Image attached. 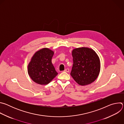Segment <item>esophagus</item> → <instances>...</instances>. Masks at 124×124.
Wrapping results in <instances>:
<instances>
[{"label":"esophagus","mask_w":124,"mask_h":124,"mask_svg":"<svg viewBox=\"0 0 124 124\" xmlns=\"http://www.w3.org/2000/svg\"><path fill=\"white\" fill-rule=\"evenodd\" d=\"M69 71H70V70H69V69H65V70H64V72H67V73H69Z\"/></svg>","instance_id":"1"}]
</instances>
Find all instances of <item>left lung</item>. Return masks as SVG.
I'll use <instances>...</instances> for the list:
<instances>
[{"label":"left lung","mask_w":124,"mask_h":124,"mask_svg":"<svg viewBox=\"0 0 124 124\" xmlns=\"http://www.w3.org/2000/svg\"><path fill=\"white\" fill-rule=\"evenodd\" d=\"M73 65L70 75L80 85L91 84L98 78L100 71V61L92 49L79 47L72 51Z\"/></svg>","instance_id":"left-lung-1"}]
</instances>
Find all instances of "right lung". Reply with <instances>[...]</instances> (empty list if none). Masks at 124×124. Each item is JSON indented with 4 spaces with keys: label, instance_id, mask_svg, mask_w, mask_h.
Returning a JSON list of instances; mask_svg holds the SVG:
<instances>
[{
    "label": "right lung",
    "instance_id": "1",
    "mask_svg": "<svg viewBox=\"0 0 124 124\" xmlns=\"http://www.w3.org/2000/svg\"><path fill=\"white\" fill-rule=\"evenodd\" d=\"M54 54V51L47 48L34 54L28 66V73L35 82L47 84L58 75L51 62Z\"/></svg>",
    "mask_w": 124,
    "mask_h": 124
}]
</instances>
